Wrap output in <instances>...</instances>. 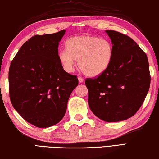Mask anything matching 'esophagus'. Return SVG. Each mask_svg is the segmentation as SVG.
I'll list each match as a JSON object with an SVG mask.
<instances>
[{
  "instance_id": "esophagus-1",
  "label": "esophagus",
  "mask_w": 159,
  "mask_h": 159,
  "mask_svg": "<svg viewBox=\"0 0 159 159\" xmlns=\"http://www.w3.org/2000/svg\"><path fill=\"white\" fill-rule=\"evenodd\" d=\"M78 80H79V82L80 83H82V82H84V79L81 77H78Z\"/></svg>"
}]
</instances>
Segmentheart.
Returning a JSON list of instances; mask_svg holds the SVG:
<instances>
[{
  "label": "heart",
  "instance_id": "b5f03b06",
  "mask_svg": "<svg viewBox=\"0 0 159 159\" xmlns=\"http://www.w3.org/2000/svg\"><path fill=\"white\" fill-rule=\"evenodd\" d=\"M65 48L59 54L64 70L72 72L78 60L80 70L90 77H98L106 72L113 57L112 43L95 36H73L66 41Z\"/></svg>",
  "mask_w": 159,
  "mask_h": 159
}]
</instances>
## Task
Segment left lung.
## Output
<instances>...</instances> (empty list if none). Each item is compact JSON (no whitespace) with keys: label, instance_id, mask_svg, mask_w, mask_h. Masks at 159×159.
Masks as SVG:
<instances>
[{"label":"left lung","instance_id":"1","mask_svg":"<svg viewBox=\"0 0 159 159\" xmlns=\"http://www.w3.org/2000/svg\"><path fill=\"white\" fill-rule=\"evenodd\" d=\"M113 47L111 64L95 79H87L88 105L94 115L106 122L125 120L134 116L150 87L148 61L132 39L106 30Z\"/></svg>","mask_w":159,"mask_h":159}]
</instances>
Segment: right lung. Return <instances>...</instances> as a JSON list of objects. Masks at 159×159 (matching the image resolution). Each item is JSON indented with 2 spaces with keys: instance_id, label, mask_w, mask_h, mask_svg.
<instances>
[{
  "instance_id": "add662e5",
  "label": "right lung",
  "mask_w": 159,
  "mask_h": 159,
  "mask_svg": "<svg viewBox=\"0 0 159 159\" xmlns=\"http://www.w3.org/2000/svg\"><path fill=\"white\" fill-rule=\"evenodd\" d=\"M65 30L36 35L20 48L8 72L9 95L14 109L38 128L58 123L65 115L77 76L64 70L59 60V42Z\"/></svg>"
}]
</instances>
